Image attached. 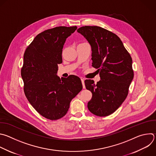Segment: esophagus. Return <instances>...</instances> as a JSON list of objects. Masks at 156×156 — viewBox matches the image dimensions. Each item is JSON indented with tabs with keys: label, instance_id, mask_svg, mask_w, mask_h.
<instances>
[{
	"label": "esophagus",
	"instance_id": "1",
	"mask_svg": "<svg viewBox=\"0 0 156 156\" xmlns=\"http://www.w3.org/2000/svg\"><path fill=\"white\" fill-rule=\"evenodd\" d=\"M81 82H82V84H83V88L84 89V88H85V85H84V78H81Z\"/></svg>",
	"mask_w": 156,
	"mask_h": 156
}]
</instances>
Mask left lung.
Instances as JSON below:
<instances>
[{"instance_id": "1", "label": "left lung", "mask_w": 156, "mask_h": 156, "mask_svg": "<svg viewBox=\"0 0 156 156\" xmlns=\"http://www.w3.org/2000/svg\"><path fill=\"white\" fill-rule=\"evenodd\" d=\"M77 31L91 46L92 66L98 69L101 79L96 84L91 80L84 81L86 88L92 94L87 108L96 116H108L128 95L134 75L132 58L119 37L104 28L85 26Z\"/></svg>"}]
</instances>
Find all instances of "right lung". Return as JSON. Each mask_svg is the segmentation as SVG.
<instances>
[{
	"instance_id": "right-lung-1",
	"label": "right lung",
	"mask_w": 156,
	"mask_h": 156,
	"mask_svg": "<svg viewBox=\"0 0 156 156\" xmlns=\"http://www.w3.org/2000/svg\"><path fill=\"white\" fill-rule=\"evenodd\" d=\"M76 29L59 26L47 29L38 34L24 52L21 75L25 95L34 109L49 120L64 116L71 100L83 88L76 76L61 80L56 75L66 40Z\"/></svg>"
}]
</instances>
